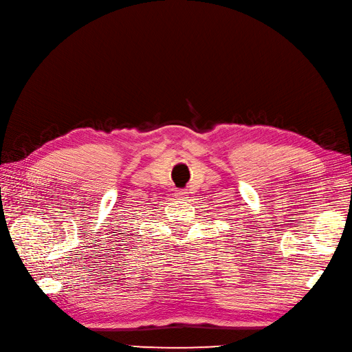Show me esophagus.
<instances>
[{
    "instance_id": "obj_1",
    "label": "esophagus",
    "mask_w": 352,
    "mask_h": 352,
    "mask_svg": "<svg viewBox=\"0 0 352 352\" xmlns=\"http://www.w3.org/2000/svg\"><path fill=\"white\" fill-rule=\"evenodd\" d=\"M186 190H184V189H179V190H176V198H184V197H186Z\"/></svg>"
}]
</instances>
